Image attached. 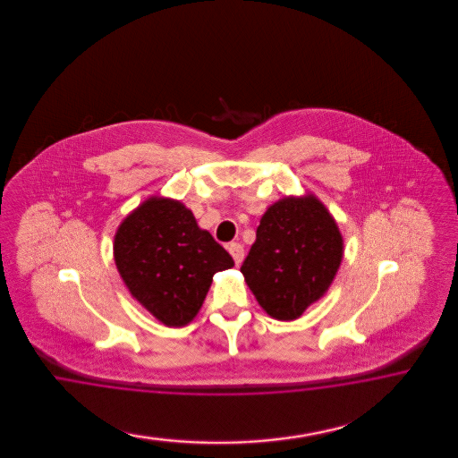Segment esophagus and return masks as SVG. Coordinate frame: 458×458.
Returning a JSON list of instances; mask_svg holds the SVG:
<instances>
[{"label":"esophagus","instance_id":"esophagus-1","mask_svg":"<svg viewBox=\"0 0 458 458\" xmlns=\"http://www.w3.org/2000/svg\"><path fill=\"white\" fill-rule=\"evenodd\" d=\"M228 251H230V255L233 257L236 265H240L243 262L245 250H243V247H242L240 243H230V245H228Z\"/></svg>","mask_w":458,"mask_h":458}]
</instances>
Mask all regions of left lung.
Returning <instances> with one entry per match:
<instances>
[{
	"label": "left lung",
	"mask_w": 458,
	"mask_h": 458,
	"mask_svg": "<svg viewBox=\"0 0 458 458\" xmlns=\"http://www.w3.org/2000/svg\"><path fill=\"white\" fill-rule=\"evenodd\" d=\"M343 236L314 196L284 198L265 211L242 274L265 312L293 320L329 289Z\"/></svg>",
	"instance_id": "obj_1"
}]
</instances>
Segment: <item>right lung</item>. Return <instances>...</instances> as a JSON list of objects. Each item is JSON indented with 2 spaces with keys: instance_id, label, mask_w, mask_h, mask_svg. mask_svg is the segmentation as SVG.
<instances>
[{
  "instance_id": "1",
  "label": "right lung",
  "mask_w": 458,
  "mask_h": 458,
  "mask_svg": "<svg viewBox=\"0 0 458 458\" xmlns=\"http://www.w3.org/2000/svg\"><path fill=\"white\" fill-rule=\"evenodd\" d=\"M114 260L132 297L169 327L193 320L213 276L235 262L180 201L151 198L114 238Z\"/></svg>"
}]
</instances>
